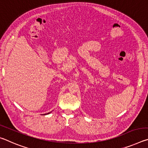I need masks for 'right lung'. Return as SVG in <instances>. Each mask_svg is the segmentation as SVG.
<instances>
[{
  "instance_id": "right-lung-1",
  "label": "right lung",
  "mask_w": 148,
  "mask_h": 148,
  "mask_svg": "<svg viewBox=\"0 0 148 148\" xmlns=\"http://www.w3.org/2000/svg\"><path fill=\"white\" fill-rule=\"evenodd\" d=\"M49 113H51V112H49ZM49 113H47V114H49Z\"/></svg>"
}]
</instances>
